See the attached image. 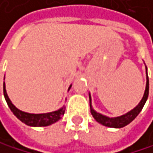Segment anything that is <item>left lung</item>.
Returning a JSON list of instances; mask_svg holds the SVG:
<instances>
[{
    "mask_svg": "<svg viewBox=\"0 0 153 153\" xmlns=\"http://www.w3.org/2000/svg\"><path fill=\"white\" fill-rule=\"evenodd\" d=\"M146 72H147V84H146V89H145V92L143 95L142 100L140 101V103L135 107L133 109L129 110L128 112H127L124 115H121V116L118 117H108L105 115L101 114L97 111H95L92 108L91 105V96H90L89 93V105H90V112H91L93 118L97 121L98 123H100L101 125L105 126V127L108 128H124L127 125H128L129 123H131L133 120L137 117V115L141 112V110L143 108V107L146 104L148 97H149V76H148V68L146 66Z\"/></svg>",
    "mask_w": 153,
    "mask_h": 153,
    "instance_id": "8db88e82",
    "label": "left lung"
}]
</instances>
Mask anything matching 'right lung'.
<instances>
[{
    "mask_svg": "<svg viewBox=\"0 0 153 153\" xmlns=\"http://www.w3.org/2000/svg\"><path fill=\"white\" fill-rule=\"evenodd\" d=\"M70 88L71 85H69L68 90L70 89ZM4 95L6 103L8 105L9 108L11 109V111L13 112V114L20 121L25 123V125L30 126V127H46V126H49L51 124H54L57 121H59L65 114V107H62L58 110H55V111L48 112V113L35 114V113H28V112L22 111L19 108H17L10 101L8 95L6 93L4 83Z\"/></svg>",
    "mask_w": 153,
    "mask_h": 153,
    "instance_id": "add662e5",
    "label": "right lung"
}]
</instances>
